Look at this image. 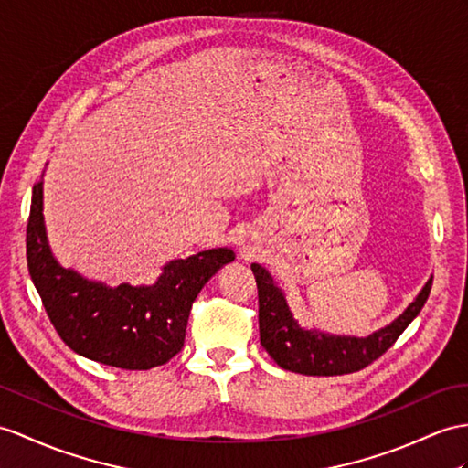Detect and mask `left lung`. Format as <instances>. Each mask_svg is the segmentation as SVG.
<instances>
[{
  "instance_id": "8db88e82",
  "label": "left lung",
  "mask_w": 468,
  "mask_h": 468,
  "mask_svg": "<svg viewBox=\"0 0 468 468\" xmlns=\"http://www.w3.org/2000/svg\"><path fill=\"white\" fill-rule=\"evenodd\" d=\"M258 283L260 344L282 369L302 375H346L379 359L411 324L431 293L432 278L397 320L369 337H341L303 329L293 320L282 290L260 264H252Z\"/></svg>"
}]
</instances>
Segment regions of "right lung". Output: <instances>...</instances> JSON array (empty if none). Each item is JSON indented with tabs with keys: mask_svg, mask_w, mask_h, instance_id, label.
I'll return each instance as SVG.
<instances>
[{
	"mask_svg": "<svg viewBox=\"0 0 468 468\" xmlns=\"http://www.w3.org/2000/svg\"><path fill=\"white\" fill-rule=\"evenodd\" d=\"M41 182L27 220V268L55 332L79 356L102 366L146 371L165 366L185 346L190 307L216 271L234 260L214 248L165 266L154 286L107 288L65 270L53 258L43 226Z\"/></svg>",
	"mask_w": 468,
	"mask_h": 468,
	"instance_id": "right-lung-1",
	"label": "right lung"
}]
</instances>
